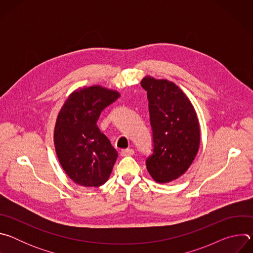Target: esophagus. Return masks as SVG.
<instances>
[{
  "label": "esophagus",
  "mask_w": 253,
  "mask_h": 253,
  "mask_svg": "<svg viewBox=\"0 0 253 253\" xmlns=\"http://www.w3.org/2000/svg\"><path fill=\"white\" fill-rule=\"evenodd\" d=\"M121 156H130V155H133L134 154V150L133 149H122L121 150Z\"/></svg>",
  "instance_id": "esophagus-1"
}]
</instances>
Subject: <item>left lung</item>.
Here are the masks:
<instances>
[{
	"instance_id": "obj_1",
	"label": "left lung",
	"mask_w": 253,
	"mask_h": 253,
	"mask_svg": "<svg viewBox=\"0 0 253 253\" xmlns=\"http://www.w3.org/2000/svg\"><path fill=\"white\" fill-rule=\"evenodd\" d=\"M153 151L146 158L156 182L167 183L186 172L199 148L200 129L194 108L178 86L168 80L145 77Z\"/></svg>"
}]
</instances>
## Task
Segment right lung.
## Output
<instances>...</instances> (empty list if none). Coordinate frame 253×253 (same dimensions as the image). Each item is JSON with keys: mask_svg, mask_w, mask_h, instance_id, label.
<instances>
[{"mask_svg": "<svg viewBox=\"0 0 253 253\" xmlns=\"http://www.w3.org/2000/svg\"><path fill=\"white\" fill-rule=\"evenodd\" d=\"M120 97L101 86L72 93L58 115L54 142L67 175L79 185L99 187L109 178L118 152L99 129L97 121L106 107Z\"/></svg>", "mask_w": 253, "mask_h": 253, "instance_id": "1", "label": "right lung"}]
</instances>
